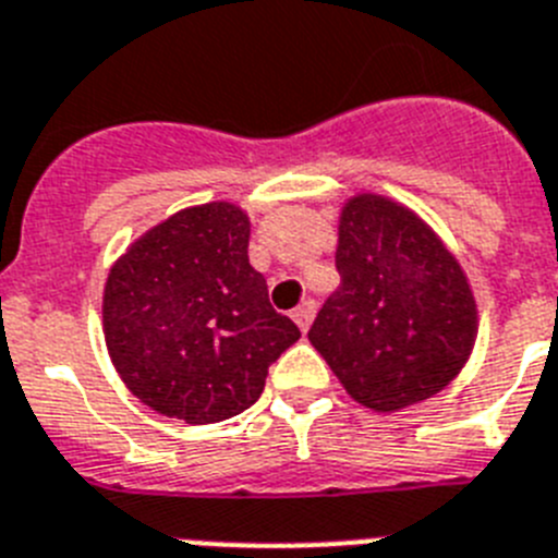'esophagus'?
Segmentation results:
<instances>
[{
  "instance_id": "esophagus-1",
  "label": "esophagus",
  "mask_w": 558,
  "mask_h": 558,
  "mask_svg": "<svg viewBox=\"0 0 558 558\" xmlns=\"http://www.w3.org/2000/svg\"><path fill=\"white\" fill-rule=\"evenodd\" d=\"M314 312H317V303L314 300H303L298 308H294V323L300 326V331H308V326H312V319H314Z\"/></svg>"
}]
</instances>
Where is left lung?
<instances>
[{
    "label": "left lung",
    "instance_id": "obj_1",
    "mask_svg": "<svg viewBox=\"0 0 558 558\" xmlns=\"http://www.w3.org/2000/svg\"><path fill=\"white\" fill-rule=\"evenodd\" d=\"M339 289L308 339L351 399L396 413L440 393L466 365L477 306L452 252L413 210L376 193L339 216Z\"/></svg>",
    "mask_w": 558,
    "mask_h": 558
}]
</instances>
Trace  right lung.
<instances>
[{
    "label": "right lung",
    "instance_id": "add662e5",
    "mask_svg": "<svg viewBox=\"0 0 558 558\" xmlns=\"http://www.w3.org/2000/svg\"><path fill=\"white\" fill-rule=\"evenodd\" d=\"M246 246V213L210 202L173 213L111 266L106 348L125 387L168 418L216 424L244 413L269 365L300 339Z\"/></svg>",
    "mask_w": 558,
    "mask_h": 558
}]
</instances>
